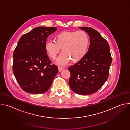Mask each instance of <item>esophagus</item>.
Masks as SVG:
<instances>
[{"label": "esophagus", "mask_w": 130, "mask_h": 130, "mask_svg": "<svg viewBox=\"0 0 130 130\" xmlns=\"http://www.w3.org/2000/svg\"><path fill=\"white\" fill-rule=\"evenodd\" d=\"M64 69V68L63 67H61V66H59L58 67V70L59 71H61L62 70Z\"/></svg>", "instance_id": "34e87169"}]
</instances>
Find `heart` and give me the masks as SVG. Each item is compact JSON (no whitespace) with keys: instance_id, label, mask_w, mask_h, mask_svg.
Returning <instances> with one entry per match:
<instances>
[{"instance_id":"obj_1","label":"heart","mask_w":130,"mask_h":130,"mask_svg":"<svg viewBox=\"0 0 130 130\" xmlns=\"http://www.w3.org/2000/svg\"><path fill=\"white\" fill-rule=\"evenodd\" d=\"M54 41L46 43L45 50L53 60L57 59L61 49L63 52L57 60L60 65L81 61L87 54L90 43L89 37L86 32L79 31H64L54 36Z\"/></svg>"}]
</instances>
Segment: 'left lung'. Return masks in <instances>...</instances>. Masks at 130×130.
I'll list each match as a JSON object with an SVG mask.
<instances>
[{
    "instance_id": "8db88e82",
    "label": "left lung",
    "mask_w": 130,
    "mask_h": 130,
    "mask_svg": "<svg viewBox=\"0 0 130 130\" xmlns=\"http://www.w3.org/2000/svg\"><path fill=\"white\" fill-rule=\"evenodd\" d=\"M88 33L90 45L86 56L68 68L69 85L76 94L87 95L97 91L107 80L112 56L107 41L94 29L80 27Z\"/></svg>"
}]
</instances>
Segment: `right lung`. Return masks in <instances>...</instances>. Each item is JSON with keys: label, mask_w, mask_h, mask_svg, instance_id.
<instances>
[{"label": "right lung", "mask_w": 130, "mask_h": 130, "mask_svg": "<svg viewBox=\"0 0 130 130\" xmlns=\"http://www.w3.org/2000/svg\"><path fill=\"white\" fill-rule=\"evenodd\" d=\"M57 29L55 27H36L18 41L13 55V72L25 91L43 94L51 87L58 69L51 64L45 44L48 36Z\"/></svg>", "instance_id": "right-lung-1"}]
</instances>
